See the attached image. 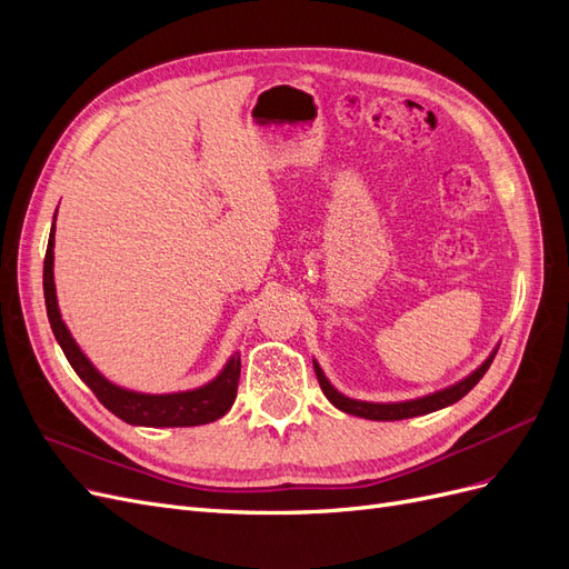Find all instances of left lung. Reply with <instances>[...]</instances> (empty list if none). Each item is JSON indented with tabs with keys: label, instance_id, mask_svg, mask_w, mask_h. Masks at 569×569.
Segmentation results:
<instances>
[{
	"label": "left lung",
	"instance_id": "left-lung-1",
	"mask_svg": "<svg viewBox=\"0 0 569 569\" xmlns=\"http://www.w3.org/2000/svg\"><path fill=\"white\" fill-rule=\"evenodd\" d=\"M496 356V349L491 351V356L481 363L472 375L465 377V380L456 382L453 387H446L441 391H435V393H427L422 396V399H412V401H399V403H370V401H356V399H349V396L339 393L330 380H327L322 368L313 360V368H316V375H318V382H320V389L322 393L330 399L332 406H337L339 410L349 412V416H358V418H366V420H406V418H418V416H427V412H435L439 408H446L451 406L456 401H460L465 393H468L481 377H485V372L489 370L491 360Z\"/></svg>",
	"mask_w": 569,
	"mask_h": 569
}]
</instances>
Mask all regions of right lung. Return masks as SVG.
<instances>
[{"mask_svg":"<svg viewBox=\"0 0 569 569\" xmlns=\"http://www.w3.org/2000/svg\"><path fill=\"white\" fill-rule=\"evenodd\" d=\"M57 220V216H54ZM44 303L51 332H54L59 347L63 349L68 363L78 372L80 380L88 385L97 399L104 403L116 418L128 425H142V427H194L213 422L226 416L232 408L237 385H239V370H242V360L239 353L230 356L226 368L220 370L216 380L203 385L199 389L178 391V393H142L130 391L109 382L101 375L90 358L80 351L76 339L68 332L66 322L61 320L59 301H57V287H54V226L49 232V244L44 256Z\"/></svg>","mask_w":569,"mask_h":569,"instance_id":"add662e5","label":"right lung"}]
</instances>
